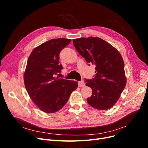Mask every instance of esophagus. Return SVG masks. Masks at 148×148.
<instances>
[{"label":"esophagus","mask_w":148,"mask_h":148,"mask_svg":"<svg viewBox=\"0 0 148 148\" xmlns=\"http://www.w3.org/2000/svg\"><path fill=\"white\" fill-rule=\"evenodd\" d=\"M84 85H85V84H84V82H83V81L79 82V87H80V88L83 87V86H84Z\"/></svg>","instance_id":"1"}]
</instances>
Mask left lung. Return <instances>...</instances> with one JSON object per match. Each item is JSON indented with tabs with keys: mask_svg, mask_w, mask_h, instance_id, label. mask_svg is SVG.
I'll use <instances>...</instances> for the list:
<instances>
[{
	"mask_svg": "<svg viewBox=\"0 0 148 148\" xmlns=\"http://www.w3.org/2000/svg\"><path fill=\"white\" fill-rule=\"evenodd\" d=\"M73 42L88 63L96 66L94 78L86 80V85L92 90L87 102L96 109H109L118 101L127 83L121 54L100 38H77Z\"/></svg>",
	"mask_w": 148,
	"mask_h": 148,
	"instance_id": "left-lung-1",
	"label": "left lung"
}]
</instances>
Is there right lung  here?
I'll return each instance as SVG.
<instances>
[{
  "label": "right lung",
  "mask_w": 148,
  "mask_h": 148,
  "mask_svg": "<svg viewBox=\"0 0 148 148\" xmlns=\"http://www.w3.org/2000/svg\"><path fill=\"white\" fill-rule=\"evenodd\" d=\"M65 38L52 39L35 48L28 58L24 83L32 101L41 110L55 113L67 103L78 82L54 77L63 69L59 53L71 42Z\"/></svg>",
  "instance_id": "add662e5"
}]
</instances>
